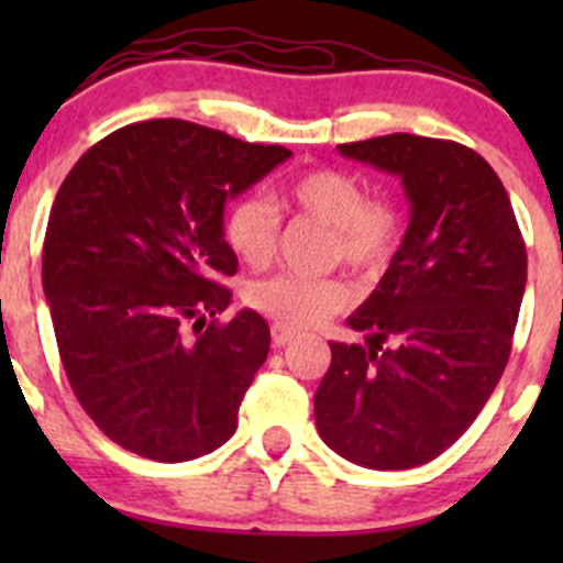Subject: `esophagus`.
Here are the masks:
<instances>
[{"label": "esophagus", "mask_w": 563, "mask_h": 563, "mask_svg": "<svg viewBox=\"0 0 563 563\" xmlns=\"http://www.w3.org/2000/svg\"><path fill=\"white\" fill-rule=\"evenodd\" d=\"M297 334H299L297 329L288 327V323H280V321L272 323V343H275L277 349H283V345L291 343V340L297 338Z\"/></svg>", "instance_id": "34e87169"}]
</instances>
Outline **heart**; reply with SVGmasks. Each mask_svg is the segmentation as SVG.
Returning <instances> with one entry per match:
<instances>
[{
  "mask_svg": "<svg viewBox=\"0 0 563 563\" xmlns=\"http://www.w3.org/2000/svg\"><path fill=\"white\" fill-rule=\"evenodd\" d=\"M283 207L327 225V261L356 275H378L395 255L402 236L400 207L387 196H367L354 174L316 168L291 181L280 196ZM223 240L242 264L264 269L280 242V214L266 198L245 196L225 209ZM247 305L258 313L288 323L316 327L351 305V288L338 277L275 275L250 283Z\"/></svg>",
  "mask_w": 563,
  "mask_h": 563,
  "instance_id": "b5f03b06",
  "label": "heart"
}]
</instances>
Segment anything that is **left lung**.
I'll return each instance as SVG.
<instances>
[{"instance_id":"8db88e82","label":"left lung","mask_w":563,"mask_h":563,"mask_svg":"<svg viewBox=\"0 0 563 563\" xmlns=\"http://www.w3.org/2000/svg\"><path fill=\"white\" fill-rule=\"evenodd\" d=\"M338 150L400 176L411 220L378 288L349 318L367 345L329 343L316 428L351 463L413 468L455 444L507 367L526 242L498 174L457 141L391 133Z\"/></svg>"}]
</instances>
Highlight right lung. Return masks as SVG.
Returning a JSON list of instances; mask_svg holds the SVG:
<instances>
[{
    "instance_id": "1",
    "label": "right lung",
    "mask_w": 563,
    "mask_h": 563,
    "mask_svg": "<svg viewBox=\"0 0 563 563\" xmlns=\"http://www.w3.org/2000/svg\"><path fill=\"white\" fill-rule=\"evenodd\" d=\"M288 157L286 146L150 119L113 130L62 181L43 288L67 382L122 450L181 463L234 435L269 327L255 310L214 318L236 275L223 209Z\"/></svg>"
}]
</instances>
